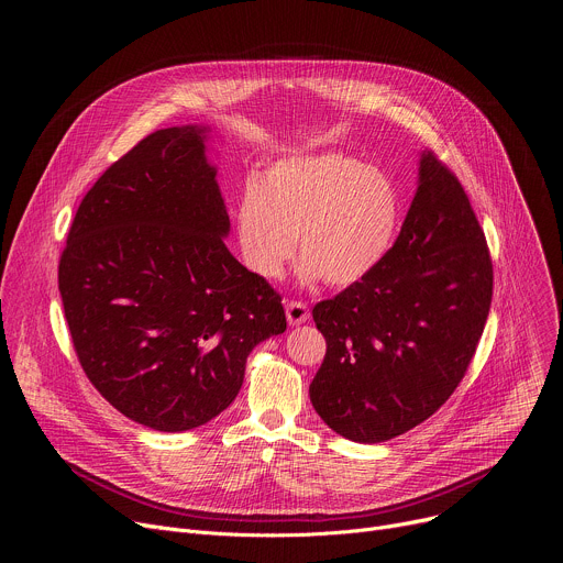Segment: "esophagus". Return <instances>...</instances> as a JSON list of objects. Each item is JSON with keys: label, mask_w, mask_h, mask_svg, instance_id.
Masks as SVG:
<instances>
[{"label": "esophagus", "mask_w": 563, "mask_h": 563, "mask_svg": "<svg viewBox=\"0 0 563 563\" xmlns=\"http://www.w3.org/2000/svg\"><path fill=\"white\" fill-rule=\"evenodd\" d=\"M285 313H287V323L294 325H302L305 320H309V307L300 300H287L285 302Z\"/></svg>", "instance_id": "34e87169"}]
</instances>
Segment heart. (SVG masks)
<instances>
[{"label":"heart","mask_w":563,"mask_h":563,"mask_svg":"<svg viewBox=\"0 0 563 563\" xmlns=\"http://www.w3.org/2000/svg\"><path fill=\"white\" fill-rule=\"evenodd\" d=\"M400 222L394 180L343 153L294 155L274 163L261 185H247L235 209L245 265L276 280L296 252L305 280L350 287L387 256Z\"/></svg>","instance_id":"heart-1"}]
</instances>
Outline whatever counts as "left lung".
Here are the masks:
<instances>
[{"mask_svg":"<svg viewBox=\"0 0 563 563\" xmlns=\"http://www.w3.org/2000/svg\"><path fill=\"white\" fill-rule=\"evenodd\" d=\"M490 300L484 229L456 176L423 151L415 200L383 263L311 311L328 341L309 385L313 410L356 443L417 428L465 376Z\"/></svg>","mask_w":563,"mask_h":563,"instance_id":"1","label":"left lung"}]
</instances>
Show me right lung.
<instances>
[{
	"mask_svg": "<svg viewBox=\"0 0 563 563\" xmlns=\"http://www.w3.org/2000/svg\"><path fill=\"white\" fill-rule=\"evenodd\" d=\"M209 126L159 129L79 202L59 258L75 354L96 389L157 432L231 406L250 352L287 330L283 298L224 245Z\"/></svg>",
	"mask_w": 563,
	"mask_h": 563,
	"instance_id": "right-lung-1",
	"label": "right lung"
}]
</instances>
